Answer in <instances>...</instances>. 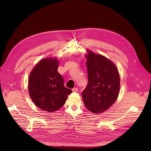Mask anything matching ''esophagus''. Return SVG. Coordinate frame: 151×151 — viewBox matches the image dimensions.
Returning <instances> with one entry per match:
<instances>
[{
  "label": "esophagus",
  "instance_id": "1",
  "mask_svg": "<svg viewBox=\"0 0 151 151\" xmlns=\"http://www.w3.org/2000/svg\"><path fill=\"white\" fill-rule=\"evenodd\" d=\"M78 89L77 88H74L72 89V91L74 92H78Z\"/></svg>",
  "mask_w": 151,
  "mask_h": 151
}]
</instances>
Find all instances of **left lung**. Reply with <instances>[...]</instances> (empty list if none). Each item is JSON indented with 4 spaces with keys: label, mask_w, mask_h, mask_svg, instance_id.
Segmentation results:
<instances>
[{
    "label": "left lung",
    "mask_w": 151,
    "mask_h": 151,
    "mask_svg": "<svg viewBox=\"0 0 151 151\" xmlns=\"http://www.w3.org/2000/svg\"><path fill=\"white\" fill-rule=\"evenodd\" d=\"M86 66L88 83L82 92L85 106L93 113L104 112L117 99L120 77L114 63L88 50Z\"/></svg>",
    "instance_id": "1"
}]
</instances>
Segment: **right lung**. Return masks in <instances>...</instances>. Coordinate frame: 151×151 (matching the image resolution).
<instances>
[{
    "label": "right lung",
    "instance_id": "obj_1",
    "mask_svg": "<svg viewBox=\"0 0 151 151\" xmlns=\"http://www.w3.org/2000/svg\"><path fill=\"white\" fill-rule=\"evenodd\" d=\"M56 58L40 61L30 73L28 89L35 105L47 112H54L65 104L72 91L66 88L63 79L58 71Z\"/></svg>",
    "mask_w": 151,
    "mask_h": 151
}]
</instances>
